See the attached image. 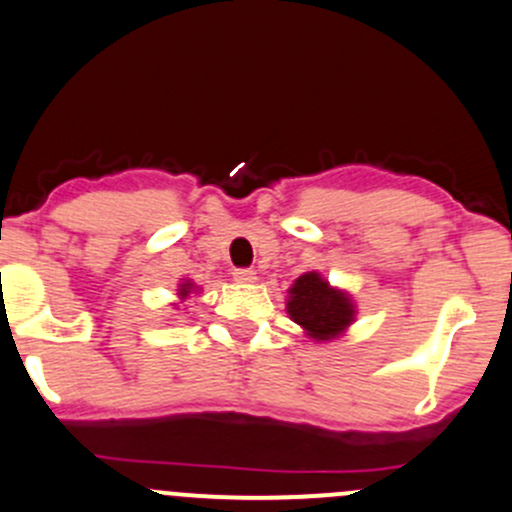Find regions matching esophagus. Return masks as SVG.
Listing matches in <instances>:
<instances>
[{"label": "esophagus", "instance_id": "1", "mask_svg": "<svg viewBox=\"0 0 512 512\" xmlns=\"http://www.w3.org/2000/svg\"><path fill=\"white\" fill-rule=\"evenodd\" d=\"M232 277H235L237 282H255L257 280V272L252 270V267H240V270L232 272Z\"/></svg>", "mask_w": 512, "mask_h": 512}]
</instances>
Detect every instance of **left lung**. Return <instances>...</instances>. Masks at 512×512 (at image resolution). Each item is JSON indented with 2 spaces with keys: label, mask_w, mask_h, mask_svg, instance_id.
I'll return each mask as SVG.
<instances>
[{
  "label": "left lung",
  "mask_w": 512,
  "mask_h": 512,
  "mask_svg": "<svg viewBox=\"0 0 512 512\" xmlns=\"http://www.w3.org/2000/svg\"><path fill=\"white\" fill-rule=\"evenodd\" d=\"M287 312L307 337L329 342L354 322L356 307L347 292L332 287L319 272H304L289 287Z\"/></svg>",
  "instance_id": "obj_1"
}]
</instances>
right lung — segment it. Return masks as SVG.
<instances>
[{
	"instance_id": "1",
	"label": "right lung",
	"mask_w": 512,
	"mask_h": 512,
	"mask_svg": "<svg viewBox=\"0 0 512 512\" xmlns=\"http://www.w3.org/2000/svg\"><path fill=\"white\" fill-rule=\"evenodd\" d=\"M193 289H195V285H193V282H190V280H185V282H183V285H180V287H178V294H180V299H185V297H188V294H190V292H193Z\"/></svg>"
}]
</instances>
